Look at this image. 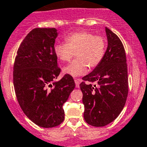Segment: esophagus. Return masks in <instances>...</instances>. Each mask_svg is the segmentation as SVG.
Segmentation results:
<instances>
[{
    "label": "esophagus",
    "instance_id": "34e87169",
    "mask_svg": "<svg viewBox=\"0 0 147 147\" xmlns=\"http://www.w3.org/2000/svg\"><path fill=\"white\" fill-rule=\"evenodd\" d=\"M80 82H81V80H80V79H75V86H76L77 88H79V86H80Z\"/></svg>",
    "mask_w": 147,
    "mask_h": 147
}]
</instances>
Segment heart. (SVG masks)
Instances as JSON below:
<instances>
[{
	"mask_svg": "<svg viewBox=\"0 0 147 147\" xmlns=\"http://www.w3.org/2000/svg\"><path fill=\"white\" fill-rule=\"evenodd\" d=\"M65 43L54 45L55 56L61 61L77 59L63 68V72L72 77L85 75L88 69L96 68L102 61L107 48L105 39L86 31H75L66 36Z\"/></svg>",
	"mask_w": 147,
	"mask_h": 147,
	"instance_id": "heart-1",
	"label": "heart"
}]
</instances>
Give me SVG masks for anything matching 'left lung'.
<instances>
[{
    "mask_svg": "<svg viewBox=\"0 0 147 147\" xmlns=\"http://www.w3.org/2000/svg\"><path fill=\"white\" fill-rule=\"evenodd\" d=\"M105 32L108 47L105 56L91 73L83 77L80 84L85 108L83 117L94 127L105 126L116 119L125 107L128 94L125 48L118 36L108 28Z\"/></svg>",
    "mask_w": 147,
    "mask_h": 147,
    "instance_id": "1",
    "label": "left lung"
}]
</instances>
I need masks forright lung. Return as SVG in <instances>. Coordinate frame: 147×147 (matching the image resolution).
<instances>
[{
  "instance_id": "obj_1",
  "label": "right lung",
  "mask_w": 147,
  "mask_h": 147,
  "mask_svg": "<svg viewBox=\"0 0 147 147\" xmlns=\"http://www.w3.org/2000/svg\"><path fill=\"white\" fill-rule=\"evenodd\" d=\"M57 29H33L20 45L13 71L16 96L22 111L36 125L54 127L64 120V103L75 87L71 75L54 81L61 72L53 51Z\"/></svg>"
}]
</instances>
